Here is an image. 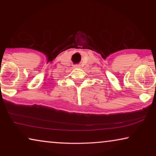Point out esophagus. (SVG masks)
Returning <instances> with one entry per match:
<instances>
[{
	"label": "esophagus",
	"mask_w": 156,
	"mask_h": 156,
	"mask_svg": "<svg viewBox=\"0 0 156 156\" xmlns=\"http://www.w3.org/2000/svg\"><path fill=\"white\" fill-rule=\"evenodd\" d=\"M74 67H75V68H79V67H80V66H79V65H75V66H74Z\"/></svg>",
	"instance_id": "esophagus-1"
}]
</instances>
